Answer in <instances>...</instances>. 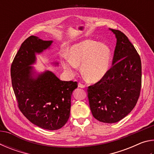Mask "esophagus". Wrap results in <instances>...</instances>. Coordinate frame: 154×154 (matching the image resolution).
<instances>
[{
	"instance_id": "esophagus-1",
	"label": "esophagus",
	"mask_w": 154,
	"mask_h": 154,
	"mask_svg": "<svg viewBox=\"0 0 154 154\" xmlns=\"http://www.w3.org/2000/svg\"><path fill=\"white\" fill-rule=\"evenodd\" d=\"M78 87L81 88H84L85 87V85L84 84H83V83L79 82V83H78Z\"/></svg>"
}]
</instances>
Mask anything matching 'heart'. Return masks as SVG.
<instances>
[{"instance_id": "1", "label": "heart", "mask_w": 154, "mask_h": 154, "mask_svg": "<svg viewBox=\"0 0 154 154\" xmlns=\"http://www.w3.org/2000/svg\"><path fill=\"white\" fill-rule=\"evenodd\" d=\"M111 52L109 47L93 40H85L70 48L69 56L61 60L64 69L74 75L78 65H82L84 76L92 82L102 79L109 71Z\"/></svg>"}]
</instances>
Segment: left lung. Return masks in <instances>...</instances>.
<instances>
[{
  "label": "left lung",
  "instance_id": "obj_1",
  "mask_svg": "<svg viewBox=\"0 0 154 154\" xmlns=\"http://www.w3.org/2000/svg\"><path fill=\"white\" fill-rule=\"evenodd\" d=\"M117 43L112 64L102 79L88 88L94 118L104 123H116L136 105L141 88V61L134 45L118 30L111 29Z\"/></svg>",
  "mask_w": 154,
  "mask_h": 154
}]
</instances>
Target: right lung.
I'll return each instance as SVG.
<instances>
[{"mask_svg": "<svg viewBox=\"0 0 154 154\" xmlns=\"http://www.w3.org/2000/svg\"><path fill=\"white\" fill-rule=\"evenodd\" d=\"M51 41L30 36L22 43L11 66L13 89L20 111L28 120L43 129L55 130L64 126L70 116L72 92L77 82L60 80L45 71L32 77L35 53L49 48Z\"/></svg>", "mask_w": 154, "mask_h": 154, "instance_id": "add662e5", "label": "right lung"}]
</instances>
